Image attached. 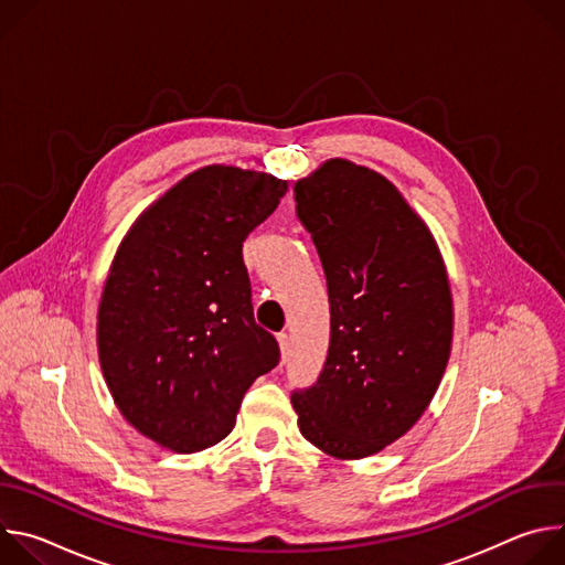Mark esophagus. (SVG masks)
I'll list each match as a JSON object with an SVG mask.
<instances>
[{
  "label": "esophagus",
  "instance_id": "obj_1",
  "mask_svg": "<svg viewBox=\"0 0 565 565\" xmlns=\"http://www.w3.org/2000/svg\"><path fill=\"white\" fill-rule=\"evenodd\" d=\"M277 342H279V349H281V362H286L288 351H290V338H288L286 333H279V335H277Z\"/></svg>",
  "mask_w": 565,
  "mask_h": 565
}]
</instances>
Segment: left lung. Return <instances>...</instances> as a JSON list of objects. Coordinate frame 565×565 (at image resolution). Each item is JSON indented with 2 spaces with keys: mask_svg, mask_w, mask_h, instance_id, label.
<instances>
[{
  "mask_svg": "<svg viewBox=\"0 0 565 565\" xmlns=\"http://www.w3.org/2000/svg\"><path fill=\"white\" fill-rule=\"evenodd\" d=\"M295 203L331 303L324 369L290 395L297 425L333 458H364L405 436L443 380L454 331L445 262L397 188L351 160L299 179Z\"/></svg>",
  "mask_w": 565,
  "mask_h": 565,
  "instance_id": "left-lung-1",
  "label": "left lung"
}]
</instances>
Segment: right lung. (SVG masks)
I'll return each mask as SVG.
<instances>
[{"instance_id": "obj_1", "label": "right lung", "mask_w": 565, "mask_h": 565, "mask_svg": "<svg viewBox=\"0 0 565 565\" xmlns=\"http://www.w3.org/2000/svg\"><path fill=\"white\" fill-rule=\"evenodd\" d=\"M288 183L207 166L151 203L114 257L98 308L103 375L125 420L177 454L223 440L279 362L253 312L246 236Z\"/></svg>"}]
</instances>
